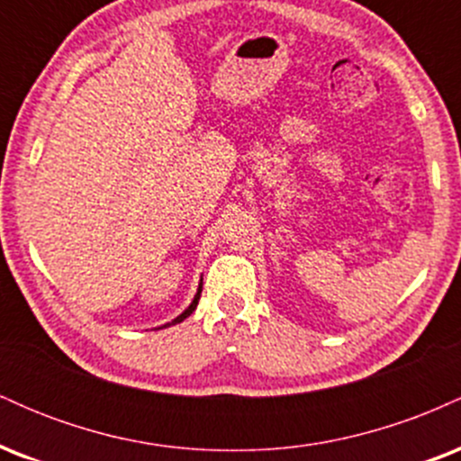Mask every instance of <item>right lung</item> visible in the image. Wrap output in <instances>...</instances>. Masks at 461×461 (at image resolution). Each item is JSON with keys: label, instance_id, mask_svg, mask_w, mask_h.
<instances>
[{"label": "right lung", "instance_id": "1", "mask_svg": "<svg viewBox=\"0 0 461 461\" xmlns=\"http://www.w3.org/2000/svg\"><path fill=\"white\" fill-rule=\"evenodd\" d=\"M199 297H201V285H199V290H197V297H194V301H193V303H190V305H188V310H186V312H184V314H179V316H177V319L171 322V325H176V322H182L184 319H186V316H190V314H193V312H194V308H197V303H199Z\"/></svg>", "mask_w": 461, "mask_h": 461}]
</instances>
